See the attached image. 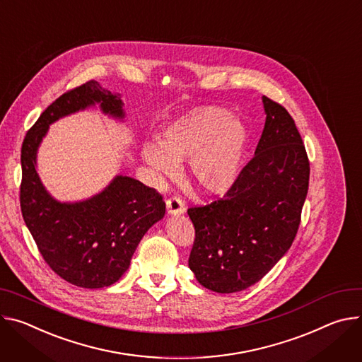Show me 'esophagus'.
Segmentation results:
<instances>
[{
    "label": "esophagus",
    "mask_w": 362,
    "mask_h": 362,
    "mask_svg": "<svg viewBox=\"0 0 362 362\" xmlns=\"http://www.w3.org/2000/svg\"><path fill=\"white\" fill-rule=\"evenodd\" d=\"M167 211L170 216H180L185 211V206L182 203V199L177 195L170 197L167 199Z\"/></svg>",
    "instance_id": "1"
}]
</instances>
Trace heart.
<instances>
[{
    "mask_svg": "<svg viewBox=\"0 0 362 362\" xmlns=\"http://www.w3.org/2000/svg\"><path fill=\"white\" fill-rule=\"evenodd\" d=\"M247 132L240 120L217 106H198L174 119L158 142H146L142 156L160 175L174 178L189 159V178L207 195L228 192L242 171Z\"/></svg>",
    "mask_w": 362,
    "mask_h": 362,
    "instance_id": "1",
    "label": "heart"
}]
</instances>
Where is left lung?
<instances>
[{"mask_svg":"<svg viewBox=\"0 0 362 362\" xmlns=\"http://www.w3.org/2000/svg\"><path fill=\"white\" fill-rule=\"evenodd\" d=\"M263 105V134L233 188L188 209L195 228L188 266L199 285L217 293L257 284L289 250L300 224L308 153L289 112L267 96Z\"/></svg>","mask_w":362,"mask_h":362,"instance_id":"8db88e82","label":"left lung"}]
</instances>
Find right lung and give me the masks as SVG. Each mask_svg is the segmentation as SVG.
<instances>
[{
  "instance_id": "add662e5",
  "label": "right lung",
  "mask_w": 362,
  "mask_h": 362,
  "mask_svg": "<svg viewBox=\"0 0 362 362\" xmlns=\"http://www.w3.org/2000/svg\"><path fill=\"white\" fill-rule=\"evenodd\" d=\"M100 103L103 113L122 119L124 102L95 80L57 98L28 129L21 146L20 206L38 252L66 282L99 289L120 279L144 234L165 214L155 188L117 175L100 194L74 204L59 203L35 171V153L49 125L62 116Z\"/></svg>"
}]
</instances>
